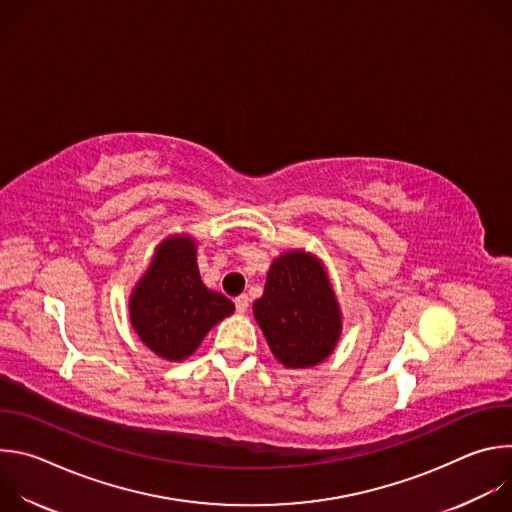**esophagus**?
<instances>
[{
  "instance_id": "1",
  "label": "esophagus",
  "mask_w": 512,
  "mask_h": 512,
  "mask_svg": "<svg viewBox=\"0 0 512 512\" xmlns=\"http://www.w3.org/2000/svg\"><path fill=\"white\" fill-rule=\"evenodd\" d=\"M235 308H237L239 314H245L247 308H249V296H247V294L237 296V298H235Z\"/></svg>"
}]
</instances>
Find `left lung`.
Listing matches in <instances>:
<instances>
[{
	"label": "left lung",
	"instance_id": "obj_1",
	"mask_svg": "<svg viewBox=\"0 0 512 512\" xmlns=\"http://www.w3.org/2000/svg\"><path fill=\"white\" fill-rule=\"evenodd\" d=\"M253 314L271 352L287 369L314 367L340 336V310L326 269L302 251L273 261Z\"/></svg>",
	"mask_w": 512,
	"mask_h": 512
}]
</instances>
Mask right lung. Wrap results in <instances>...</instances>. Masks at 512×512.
Masks as SVG:
<instances>
[{
	"instance_id": "obj_1",
	"label": "right lung",
	"mask_w": 512,
	"mask_h": 512,
	"mask_svg": "<svg viewBox=\"0 0 512 512\" xmlns=\"http://www.w3.org/2000/svg\"><path fill=\"white\" fill-rule=\"evenodd\" d=\"M233 310L229 298L204 287L194 243L186 237L166 239L158 247L129 304L141 342L168 360L190 356L206 332Z\"/></svg>"
}]
</instances>
